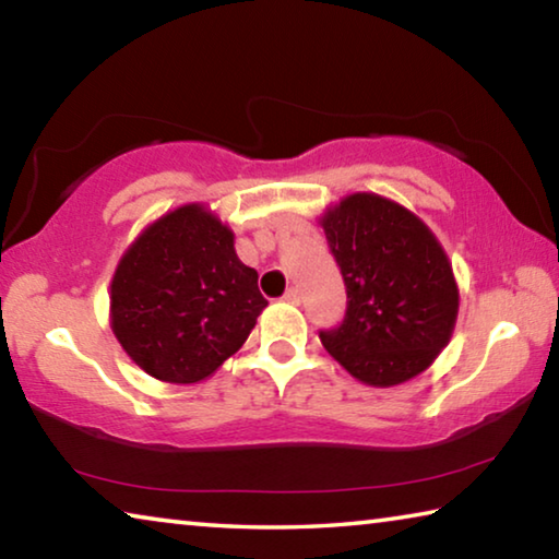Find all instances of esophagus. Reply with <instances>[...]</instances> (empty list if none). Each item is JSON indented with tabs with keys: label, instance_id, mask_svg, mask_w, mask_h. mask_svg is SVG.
<instances>
[{
	"label": "esophagus",
	"instance_id": "obj_1",
	"mask_svg": "<svg viewBox=\"0 0 559 559\" xmlns=\"http://www.w3.org/2000/svg\"><path fill=\"white\" fill-rule=\"evenodd\" d=\"M283 300L293 302V306H298V302H300V290L298 288H288L286 296H283Z\"/></svg>",
	"mask_w": 559,
	"mask_h": 559
}]
</instances>
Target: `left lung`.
Masks as SVG:
<instances>
[{
	"instance_id": "1",
	"label": "left lung",
	"mask_w": 559,
	"mask_h": 559,
	"mask_svg": "<svg viewBox=\"0 0 559 559\" xmlns=\"http://www.w3.org/2000/svg\"><path fill=\"white\" fill-rule=\"evenodd\" d=\"M320 226L347 290L343 323L320 330V343L372 386L427 370L459 316V286L437 236L402 204L370 192L330 206Z\"/></svg>"
}]
</instances>
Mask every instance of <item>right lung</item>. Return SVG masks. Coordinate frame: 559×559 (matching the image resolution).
<instances>
[{"label":"right lung","mask_w":559,"mask_h":559,"mask_svg":"<svg viewBox=\"0 0 559 559\" xmlns=\"http://www.w3.org/2000/svg\"><path fill=\"white\" fill-rule=\"evenodd\" d=\"M269 300L234 234L202 204L159 216L122 253L110 283V328L140 370L194 384L222 367Z\"/></svg>","instance_id":"obj_1"}]
</instances>
